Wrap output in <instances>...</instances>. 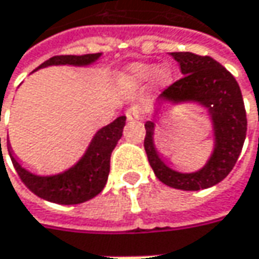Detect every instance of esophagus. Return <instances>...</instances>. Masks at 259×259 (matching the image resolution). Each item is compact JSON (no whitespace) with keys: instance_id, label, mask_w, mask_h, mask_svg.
<instances>
[{"instance_id":"obj_1","label":"esophagus","mask_w":259,"mask_h":259,"mask_svg":"<svg viewBox=\"0 0 259 259\" xmlns=\"http://www.w3.org/2000/svg\"><path fill=\"white\" fill-rule=\"evenodd\" d=\"M143 116H144V111H143V108L140 105H133L126 111L128 121H138V119H143Z\"/></svg>"}]
</instances>
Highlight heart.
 I'll use <instances>...</instances> for the list:
<instances>
[{
    "label": "heart",
    "mask_w": 259,
    "mask_h": 259,
    "mask_svg": "<svg viewBox=\"0 0 259 259\" xmlns=\"http://www.w3.org/2000/svg\"><path fill=\"white\" fill-rule=\"evenodd\" d=\"M130 70H131L133 77H134V79H138V80H145V79L151 77L153 73H154V69H153L151 66L141 65V63H137V65L131 66ZM157 79H158L161 83H164V82H167V80L170 79V73H168L167 70H161V72H158Z\"/></svg>",
    "instance_id": "1"
}]
</instances>
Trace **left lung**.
Masks as SVG:
<instances>
[{"label": "left lung", "instance_id": "8db88e82", "mask_svg": "<svg viewBox=\"0 0 259 259\" xmlns=\"http://www.w3.org/2000/svg\"><path fill=\"white\" fill-rule=\"evenodd\" d=\"M180 66L183 77L163 91L170 101H197L212 115L216 148L209 163L197 173L183 174L168 168L153 144L154 122H145L144 148L148 163L161 183L179 190H200L222 182L232 171L246 137V112L239 85L231 72L210 56L190 52L168 53Z\"/></svg>", "mask_w": 259, "mask_h": 259}]
</instances>
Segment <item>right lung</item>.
Segmentation results:
<instances>
[{
  "label": "right lung",
  "mask_w": 259,
  "mask_h": 259,
  "mask_svg": "<svg viewBox=\"0 0 259 259\" xmlns=\"http://www.w3.org/2000/svg\"><path fill=\"white\" fill-rule=\"evenodd\" d=\"M101 53L83 56H53L49 60H46L45 63H41L37 69L50 65H89L95 62ZM125 119H126L125 116H119L114 122H111L109 125L104 126L101 131H98V134L95 135L83 158L73 168L59 176L38 177V176L28 173L17 163V160L11 154V150H8V153H10L11 161L18 177L27 186V189L31 190L35 196L59 204L83 203L86 200L95 197L96 194L101 193L106 184L108 174H109L111 154L118 140L122 137Z\"/></svg>",
  "instance_id": "add662e5"
}]
</instances>
